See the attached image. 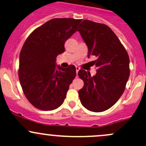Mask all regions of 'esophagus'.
I'll return each mask as SVG.
<instances>
[{
    "instance_id": "obj_1",
    "label": "esophagus",
    "mask_w": 146,
    "mask_h": 146,
    "mask_svg": "<svg viewBox=\"0 0 146 146\" xmlns=\"http://www.w3.org/2000/svg\"><path fill=\"white\" fill-rule=\"evenodd\" d=\"M79 70H80V68L78 66H76V73H77V74H78V71H79Z\"/></svg>"
}]
</instances>
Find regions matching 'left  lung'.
I'll return each mask as SVG.
<instances>
[{"instance_id": "left-lung-1", "label": "left lung", "mask_w": 146, "mask_h": 146, "mask_svg": "<svg viewBox=\"0 0 146 146\" xmlns=\"http://www.w3.org/2000/svg\"><path fill=\"white\" fill-rule=\"evenodd\" d=\"M88 47V57L97 68L92 77L85 70L78 75L84 82L79 90L82 105L92 112L109 109L120 98L125 90L130 74L129 57L120 40L110 27L104 24L85 19L78 30Z\"/></svg>"}]
</instances>
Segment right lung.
<instances>
[{
    "instance_id": "right-lung-1",
    "label": "right lung",
    "mask_w": 146,
    "mask_h": 146,
    "mask_svg": "<svg viewBox=\"0 0 146 146\" xmlns=\"http://www.w3.org/2000/svg\"><path fill=\"white\" fill-rule=\"evenodd\" d=\"M82 19L55 18L29 35L19 54V79L23 92L34 107L52 110L59 107L76 76V66H58L56 58Z\"/></svg>"
}]
</instances>
